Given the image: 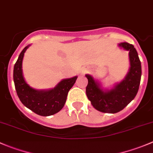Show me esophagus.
<instances>
[{
  "label": "esophagus",
  "instance_id": "1",
  "mask_svg": "<svg viewBox=\"0 0 153 153\" xmlns=\"http://www.w3.org/2000/svg\"><path fill=\"white\" fill-rule=\"evenodd\" d=\"M88 72V69L86 67H83L82 69H81V71H80V73L81 74V75H85L86 72Z\"/></svg>",
  "mask_w": 153,
  "mask_h": 153
}]
</instances>
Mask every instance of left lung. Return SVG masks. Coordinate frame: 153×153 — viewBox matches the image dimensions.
Wrapping results in <instances>:
<instances>
[{
	"instance_id": "left-lung-1",
	"label": "left lung",
	"mask_w": 153,
	"mask_h": 153,
	"mask_svg": "<svg viewBox=\"0 0 153 153\" xmlns=\"http://www.w3.org/2000/svg\"><path fill=\"white\" fill-rule=\"evenodd\" d=\"M119 46L129 51L130 61L129 72L121 83L111 90L104 91L91 75H86V96L95 109L104 113H116L126 107L136 96L141 82V65L136 49L126 42Z\"/></svg>"
}]
</instances>
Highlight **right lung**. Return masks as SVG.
Wrapping results in <instances>:
<instances>
[{
	"label": "right lung",
	"instance_id": "obj_1",
	"mask_svg": "<svg viewBox=\"0 0 153 153\" xmlns=\"http://www.w3.org/2000/svg\"><path fill=\"white\" fill-rule=\"evenodd\" d=\"M29 47L23 49L14 66L13 78L17 95L21 103L32 112L41 116H49L64 107L68 92L78 77L63 80L54 89L49 90L32 89L25 82L22 74L23 58Z\"/></svg>",
	"mask_w": 153,
	"mask_h": 153
}]
</instances>
